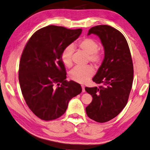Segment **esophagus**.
I'll return each instance as SVG.
<instances>
[{"label": "esophagus", "instance_id": "obj_1", "mask_svg": "<svg viewBox=\"0 0 150 150\" xmlns=\"http://www.w3.org/2000/svg\"><path fill=\"white\" fill-rule=\"evenodd\" d=\"M81 87H82V91L83 92H85V86L83 85H81Z\"/></svg>", "mask_w": 150, "mask_h": 150}]
</instances>
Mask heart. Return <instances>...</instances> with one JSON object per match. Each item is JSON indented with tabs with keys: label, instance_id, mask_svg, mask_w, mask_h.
<instances>
[{
	"label": "heart",
	"instance_id": "heart-1",
	"mask_svg": "<svg viewBox=\"0 0 150 150\" xmlns=\"http://www.w3.org/2000/svg\"><path fill=\"white\" fill-rule=\"evenodd\" d=\"M77 47L88 54V59L96 65H99L103 60V54L98 50L99 44L92 38H84L77 43ZM73 48L71 45L66 47L61 53V61L67 67L72 66V54ZM93 68L90 65L75 67L70 72V78L80 83H83L93 75Z\"/></svg>",
	"mask_w": 150,
	"mask_h": 150
}]
</instances>
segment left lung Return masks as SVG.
I'll use <instances>...</instances> for the list:
<instances>
[{
  "label": "left lung",
  "mask_w": 150,
  "mask_h": 150,
  "mask_svg": "<svg viewBox=\"0 0 150 150\" xmlns=\"http://www.w3.org/2000/svg\"><path fill=\"white\" fill-rule=\"evenodd\" d=\"M94 34L101 39L105 56L93 81L99 87L85 88L93 97L85 110L88 117L99 123L115 117L127 103L134 79V66L125 37L111 26L91 28L88 35Z\"/></svg>",
  "instance_id": "left-lung-1"
}]
</instances>
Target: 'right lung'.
Instances as JSON below:
<instances>
[{
  "label": "right lung",
  "instance_id": "1",
  "mask_svg": "<svg viewBox=\"0 0 150 150\" xmlns=\"http://www.w3.org/2000/svg\"><path fill=\"white\" fill-rule=\"evenodd\" d=\"M81 28L49 25L40 28L26 44L21 57L18 80L26 103L42 120H53L65 113L81 85L65 80L63 50L79 37Z\"/></svg>",
  "mask_w": 150,
  "mask_h": 150
}]
</instances>
